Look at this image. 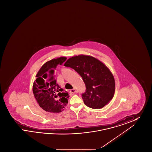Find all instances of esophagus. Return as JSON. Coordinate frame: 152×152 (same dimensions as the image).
<instances>
[{"label": "esophagus", "mask_w": 152, "mask_h": 152, "mask_svg": "<svg viewBox=\"0 0 152 152\" xmlns=\"http://www.w3.org/2000/svg\"><path fill=\"white\" fill-rule=\"evenodd\" d=\"M69 92H70V93L74 94H75V93L77 92V90H76L75 88H73L72 89H71Z\"/></svg>", "instance_id": "34e87169"}]
</instances>
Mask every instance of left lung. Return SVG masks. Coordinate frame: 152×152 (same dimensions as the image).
<instances>
[{
  "mask_svg": "<svg viewBox=\"0 0 152 152\" xmlns=\"http://www.w3.org/2000/svg\"><path fill=\"white\" fill-rule=\"evenodd\" d=\"M64 66L70 67L79 74L86 90L81 94L87 107L100 109L112 99L115 91V81L108 68L97 58L79 55L69 58Z\"/></svg>",
  "mask_w": 152,
  "mask_h": 152,
  "instance_id": "left-lung-1",
  "label": "left lung"
}]
</instances>
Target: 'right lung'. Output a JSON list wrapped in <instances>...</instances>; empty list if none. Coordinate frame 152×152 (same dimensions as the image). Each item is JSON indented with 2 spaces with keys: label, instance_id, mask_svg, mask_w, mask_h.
Returning a JSON list of instances; mask_svg holds the SVG:
<instances>
[{
  "label": "right lung",
  "instance_id": "1",
  "mask_svg": "<svg viewBox=\"0 0 152 152\" xmlns=\"http://www.w3.org/2000/svg\"><path fill=\"white\" fill-rule=\"evenodd\" d=\"M66 59L61 57L47 61L36 75L33 93L39 106L46 112L59 113L68 104L69 95L56 83L54 75L57 65H61Z\"/></svg>",
  "mask_w": 152,
  "mask_h": 152
}]
</instances>
